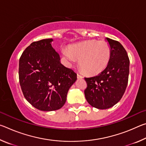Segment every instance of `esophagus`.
I'll list each match as a JSON object with an SVG mask.
<instances>
[{
	"instance_id": "1",
	"label": "esophagus",
	"mask_w": 146,
	"mask_h": 146,
	"mask_svg": "<svg viewBox=\"0 0 146 146\" xmlns=\"http://www.w3.org/2000/svg\"><path fill=\"white\" fill-rule=\"evenodd\" d=\"M84 77V76L82 75H80V74H77V78H82Z\"/></svg>"
}]
</instances>
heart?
<instances>
[{
    "mask_svg": "<svg viewBox=\"0 0 146 146\" xmlns=\"http://www.w3.org/2000/svg\"><path fill=\"white\" fill-rule=\"evenodd\" d=\"M62 53L70 64L79 59V66L88 75H97L104 70L110 62L111 49L105 40H89L63 48Z\"/></svg>",
    "mask_w": 146,
    "mask_h": 146,
    "instance_id": "1",
    "label": "heart"
}]
</instances>
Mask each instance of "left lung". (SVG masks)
I'll return each mask as SVG.
<instances>
[{
	"mask_svg": "<svg viewBox=\"0 0 146 146\" xmlns=\"http://www.w3.org/2000/svg\"><path fill=\"white\" fill-rule=\"evenodd\" d=\"M106 40L111 49L108 66L98 75L84 78L86 99L99 110L111 108L119 102L127 88L129 73V59L124 48L117 40Z\"/></svg>",
	"mask_w": 146,
	"mask_h": 146,
	"instance_id": "1",
	"label": "left lung"
}]
</instances>
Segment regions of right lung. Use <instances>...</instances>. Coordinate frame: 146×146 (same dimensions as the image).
Listing matches in <instances>:
<instances>
[{
  "instance_id": "right-lung-1",
  "label": "right lung",
  "mask_w": 146,
  "mask_h": 146,
  "mask_svg": "<svg viewBox=\"0 0 146 146\" xmlns=\"http://www.w3.org/2000/svg\"><path fill=\"white\" fill-rule=\"evenodd\" d=\"M52 38L33 42L19 60V76L26 99L38 110L51 111L64 105L69 89L76 80V74L60 63L53 48Z\"/></svg>"
}]
</instances>
